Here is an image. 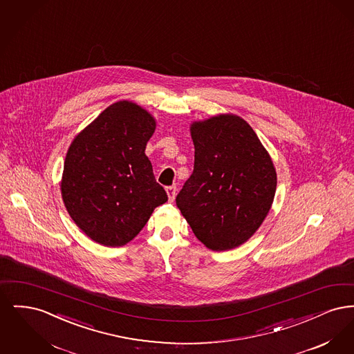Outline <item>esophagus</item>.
Returning a JSON list of instances; mask_svg holds the SVG:
<instances>
[{"label": "esophagus", "instance_id": "34e87169", "mask_svg": "<svg viewBox=\"0 0 354 354\" xmlns=\"http://www.w3.org/2000/svg\"><path fill=\"white\" fill-rule=\"evenodd\" d=\"M166 191H167V195H169V202H174L175 195H176V191H178L176 185H169V187L166 188Z\"/></svg>", "mask_w": 354, "mask_h": 354}]
</instances>
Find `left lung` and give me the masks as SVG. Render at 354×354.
<instances>
[{
    "label": "left lung",
    "mask_w": 354,
    "mask_h": 354,
    "mask_svg": "<svg viewBox=\"0 0 354 354\" xmlns=\"http://www.w3.org/2000/svg\"><path fill=\"white\" fill-rule=\"evenodd\" d=\"M194 171L176 196L192 232L212 251L232 250L259 230L276 192V169L252 127L234 114L194 122Z\"/></svg>",
    "instance_id": "obj_1"
}]
</instances>
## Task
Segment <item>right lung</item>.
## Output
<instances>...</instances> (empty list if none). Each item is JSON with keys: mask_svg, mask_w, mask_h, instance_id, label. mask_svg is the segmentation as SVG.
Listing matches in <instances>:
<instances>
[{"mask_svg": "<svg viewBox=\"0 0 354 354\" xmlns=\"http://www.w3.org/2000/svg\"><path fill=\"white\" fill-rule=\"evenodd\" d=\"M156 122L129 101L109 106L68 147L61 192L68 215L106 247L131 241L167 202L145 150Z\"/></svg>", "mask_w": 354, "mask_h": 354, "instance_id": "obj_1", "label": "right lung"}]
</instances>
